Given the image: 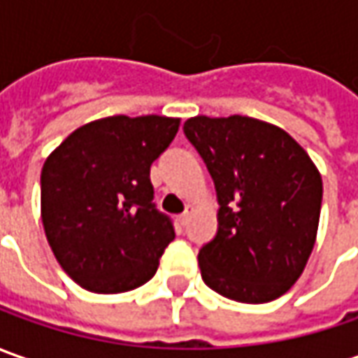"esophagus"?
Listing matches in <instances>:
<instances>
[{
	"label": "esophagus",
	"mask_w": 358,
	"mask_h": 358,
	"mask_svg": "<svg viewBox=\"0 0 358 358\" xmlns=\"http://www.w3.org/2000/svg\"><path fill=\"white\" fill-rule=\"evenodd\" d=\"M192 212H194V208H192V206H188V208H186V212H184V214H180V224H182V226H186V224H188V220H190V216H192Z\"/></svg>",
	"instance_id": "34e87169"
}]
</instances>
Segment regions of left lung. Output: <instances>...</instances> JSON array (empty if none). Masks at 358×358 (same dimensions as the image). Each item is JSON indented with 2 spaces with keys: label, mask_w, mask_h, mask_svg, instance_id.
<instances>
[{
  "label": "left lung",
  "mask_w": 358,
  "mask_h": 358,
  "mask_svg": "<svg viewBox=\"0 0 358 358\" xmlns=\"http://www.w3.org/2000/svg\"><path fill=\"white\" fill-rule=\"evenodd\" d=\"M184 132L216 184L217 234L198 264L203 283L241 303L281 297L313 252L323 180L283 129L259 118L192 117Z\"/></svg>",
  "instance_id": "obj_1"
}]
</instances>
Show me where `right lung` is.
Segmentation results:
<instances>
[{
  "label": "right lung",
  "mask_w": 358,
  "mask_h": 358,
  "mask_svg": "<svg viewBox=\"0 0 358 358\" xmlns=\"http://www.w3.org/2000/svg\"><path fill=\"white\" fill-rule=\"evenodd\" d=\"M180 118H99L73 130L41 170V220L59 265L83 289L124 293L152 278L174 228L155 210L150 166Z\"/></svg>",
  "instance_id": "obj_1"
}]
</instances>
